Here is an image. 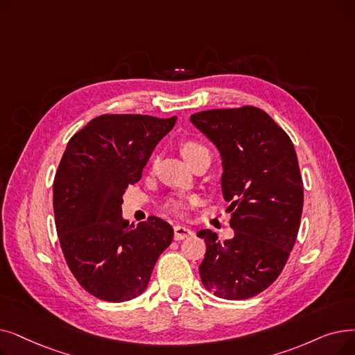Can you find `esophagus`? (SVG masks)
Instances as JSON below:
<instances>
[{
  "mask_svg": "<svg viewBox=\"0 0 355 355\" xmlns=\"http://www.w3.org/2000/svg\"><path fill=\"white\" fill-rule=\"evenodd\" d=\"M191 235H193V230L190 227L181 226V225L174 226V239L175 241H182V239H186V238H189Z\"/></svg>",
  "mask_w": 355,
  "mask_h": 355,
  "instance_id": "34e87169",
  "label": "esophagus"
}]
</instances>
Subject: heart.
I'll use <instances>...</instances> for the list:
<instances>
[{"label":"heart","instance_id":"obj_1","mask_svg":"<svg viewBox=\"0 0 355 355\" xmlns=\"http://www.w3.org/2000/svg\"><path fill=\"white\" fill-rule=\"evenodd\" d=\"M181 152H182L184 158L190 162L194 158H197L198 155H202V153H209V149L203 144H200L198 141L187 139L181 144ZM194 203H197L196 197H173L168 202V207H169V210L177 213V214H184Z\"/></svg>","mask_w":355,"mask_h":355}]
</instances>
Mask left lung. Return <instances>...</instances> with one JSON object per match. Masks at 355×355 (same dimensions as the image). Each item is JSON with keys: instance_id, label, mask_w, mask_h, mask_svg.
<instances>
[{"instance_id": "1", "label": "left lung", "mask_w": 355, "mask_h": 355, "mask_svg": "<svg viewBox=\"0 0 355 355\" xmlns=\"http://www.w3.org/2000/svg\"><path fill=\"white\" fill-rule=\"evenodd\" d=\"M193 125L219 149L222 191L230 202L232 239L210 229L198 271L205 287L227 300L250 299L279 277L295 246L303 209V181L288 135L252 105L196 113Z\"/></svg>"}]
</instances>
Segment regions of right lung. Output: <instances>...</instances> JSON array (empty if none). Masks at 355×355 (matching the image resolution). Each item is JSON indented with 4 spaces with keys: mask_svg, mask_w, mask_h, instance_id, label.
Instances as JSON below:
<instances>
[{
    "mask_svg": "<svg viewBox=\"0 0 355 355\" xmlns=\"http://www.w3.org/2000/svg\"><path fill=\"white\" fill-rule=\"evenodd\" d=\"M175 121V116L103 114L67 145L53 180L56 232L71 272L97 299L119 303L142 295L173 242L168 222L150 216L129 225L121 205Z\"/></svg>",
    "mask_w": 355,
    "mask_h": 355,
    "instance_id": "right-lung-1",
    "label": "right lung"
}]
</instances>
